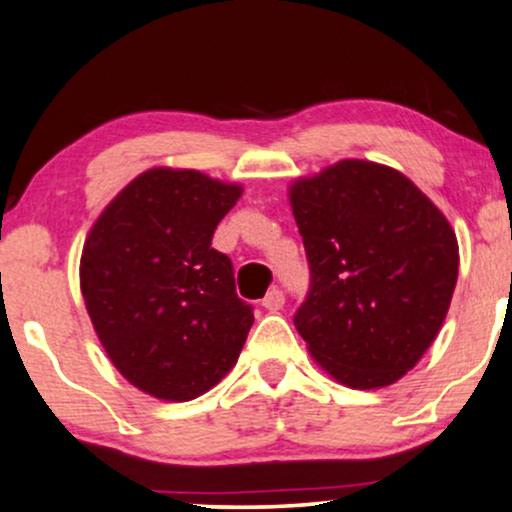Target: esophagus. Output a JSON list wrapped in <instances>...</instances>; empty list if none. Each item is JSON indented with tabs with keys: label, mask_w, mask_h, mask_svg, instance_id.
Masks as SVG:
<instances>
[{
	"label": "esophagus",
	"mask_w": 512,
	"mask_h": 512,
	"mask_svg": "<svg viewBox=\"0 0 512 512\" xmlns=\"http://www.w3.org/2000/svg\"><path fill=\"white\" fill-rule=\"evenodd\" d=\"M282 304H285V294H282V289H277V287L270 289V292L266 294V299H263V308L270 313L280 311Z\"/></svg>",
	"instance_id": "obj_1"
}]
</instances>
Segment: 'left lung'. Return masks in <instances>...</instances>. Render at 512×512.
<instances>
[{
    "instance_id": "1",
    "label": "left lung",
    "mask_w": 512,
    "mask_h": 512,
    "mask_svg": "<svg viewBox=\"0 0 512 512\" xmlns=\"http://www.w3.org/2000/svg\"><path fill=\"white\" fill-rule=\"evenodd\" d=\"M311 268L294 315L308 351L337 382L377 389L430 349L458 280V239L399 170L346 159L289 187Z\"/></svg>"
}]
</instances>
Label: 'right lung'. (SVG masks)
Segmentation results:
<instances>
[{"mask_svg":"<svg viewBox=\"0 0 512 512\" xmlns=\"http://www.w3.org/2000/svg\"><path fill=\"white\" fill-rule=\"evenodd\" d=\"M242 187L151 168L104 208L82 246L80 289L111 363L144 394L192 401L223 380L254 311L211 246Z\"/></svg>","mask_w":512,"mask_h":512,"instance_id":"right-lung-1","label":"right lung"}]
</instances>
